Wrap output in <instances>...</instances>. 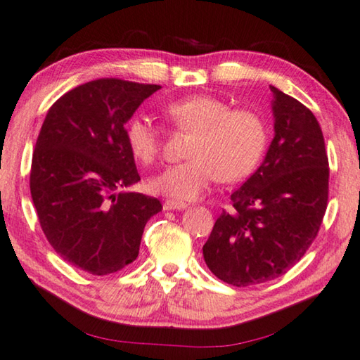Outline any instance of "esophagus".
<instances>
[{
  "instance_id": "1",
  "label": "esophagus",
  "mask_w": 360,
  "mask_h": 360,
  "mask_svg": "<svg viewBox=\"0 0 360 360\" xmlns=\"http://www.w3.org/2000/svg\"><path fill=\"white\" fill-rule=\"evenodd\" d=\"M187 203L184 202H174V200H166L163 203V210L169 212V210H186Z\"/></svg>"
}]
</instances>
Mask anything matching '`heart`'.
Here are the masks:
<instances>
[{
	"label": "heart",
	"instance_id": "1",
	"mask_svg": "<svg viewBox=\"0 0 360 360\" xmlns=\"http://www.w3.org/2000/svg\"><path fill=\"white\" fill-rule=\"evenodd\" d=\"M166 117L181 131L194 132L186 162L168 166L150 179V189L179 202L200 197L213 181H240L255 169L266 146V127L249 110H231L210 95L187 96L166 108ZM126 142L132 157L153 163L162 152V134L146 116L126 124Z\"/></svg>",
	"mask_w": 360,
	"mask_h": 360
}]
</instances>
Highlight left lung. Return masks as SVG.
Listing matches in <instances>:
<instances>
[{"mask_svg":"<svg viewBox=\"0 0 360 360\" xmlns=\"http://www.w3.org/2000/svg\"><path fill=\"white\" fill-rule=\"evenodd\" d=\"M270 90L275 137L202 249L213 275L238 288L275 280L296 265L328 200V157L317 117L292 96Z\"/></svg>","mask_w":360,"mask_h":360,"instance_id":"1","label":"left lung"}]
</instances>
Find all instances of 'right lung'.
Masks as SVG:
<instances>
[{"mask_svg": "<svg viewBox=\"0 0 360 360\" xmlns=\"http://www.w3.org/2000/svg\"><path fill=\"white\" fill-rule=\"evenodd\" d=\"M162 89L98 79L69 90L46 112L32 157L30 194L48 243L69 264L108 275L137 259L158 198L122 191L141 181L126 122Z\"/></svg>", "mask_w": 360, "mask_h": 360, "instance_id": "obj_1", "label": "right lung"}]
</instances>
